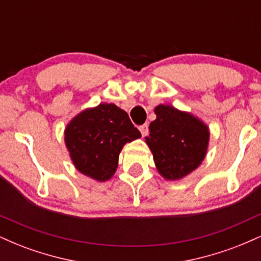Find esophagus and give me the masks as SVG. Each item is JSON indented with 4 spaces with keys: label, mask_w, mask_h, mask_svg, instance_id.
<instances>
[{
    "label": "esophagus",
    "mask_w": 261,
    "mask_h": 261,
    "mask_svg": "<svg viewBox=\"0 0 261 261\" xmlns=\"http://www.w3.org/2000/svg\"><path fill=\"white\" fill-rule=\"evenodd\" d=\"M140 131H141V135H142V136H146V135L148 134V125L147 124L141 125Z\"/></svg>",
    "instance_id": "esophagus-1"
}]
</instances>
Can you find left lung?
I'll return each instance as SVG.
<instances>
[{
	"mask_svg": "<svg viewBox=\"0 0 261 261\" xmlns=\"http://www.w3.org/2000/svg\"><path fill=\"white\" fill-rule=\"evenodd\" d=\"M157 119L149 124L146 142L153 153L158 172L176 180L200 166L206 154L210 133L207 126L191 114L170 106L154 109Z\"/></svg>",
	"mask_w": 261,
	"mask_h": 261,
	"instance_id": "obj_1",
	"label": "left lung"
}]
</instances>
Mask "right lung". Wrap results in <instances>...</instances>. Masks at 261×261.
I'll list each match as a JSON object with an SVG mask.
<instances>
[{"label": "right lung", "instance_id": "add662e5", "mask_svg": "<svg viewBox=\"0 0 261 261\" xmlns=\"http://www.w3.org/2000/svg\"><path fill=\"white\" fill-rule=\"evenodd\" d=\"M140 136L126 112L103 103L82 112L67 125L65 142L76 168L104 181L116 170L122 146Z\"/></svg>", "mask_w": 261, "mask_h": 261}]
</instances>
